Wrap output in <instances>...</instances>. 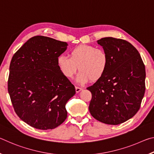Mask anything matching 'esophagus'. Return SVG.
<instances>
[{"instance_id": "1", "label": "esophagus", "mask_w": 154, "mask_h": 154, "mask_svg": "<svg viewBox=\"0 0 154 154\" xmlns=\"http://www.w3.org/2000/svg\"><path fill=\"white\" fill-rule=\"evenodd\" d=\"M82 90V88H79V87H75V90H76V92L77 93H79L81 90Z\"/></svg>"}]
</instances>
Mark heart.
Listing matches in <instances>:
<instances>
[{"label":"heart","instance_id":"1","mask_svg":"<svg viewBox=\"0 0 154 154\" xmlns=\"http://www.w3.org/2000/svg\"><path fill=\"white\" fill-rule=\"evenodd\" d=\"M70 58L60 55L57 58V64L62 75L71 78L77 70V82L85 83L90 79L96 82L100 79L107 69L109 56L103 49L90 45H80L70 51Z\"/></svg>","mask_w":154,"mask_h":154}]
</instances>
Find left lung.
Listing matches in <instances>:
<instances>
[{
    "label": "left lung",
    "instance_id": "left-lung-1",
    "mask_svg": "<svg viewBox=\"0 0 154 154\" xmlns=\"http://www.w3.org/2000/svg\"><path fill=\"white\" fill-rule=\"evenodd\" d=\"M108 54L105 75L87 88L92 93L89 111L98 121L118 125L132 118L145 90V68L139 51L128 41L113 37L97 41Z\"/></svg>",
    "mask_w": 154,
    "mask_h": 154
}]
</instances>
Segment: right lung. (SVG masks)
Masks as SVG:
<instances>
[{
	"label": "right lung",
	"mask_w": 154,
	"mask_h": 154,
	"mask_svg": "<svg viewBox=\"0 0 154 154\" xmlns=\"http://www.w3.org/2000/svg\"><path fill=\"white\" fill-rule=\"evenodd\" d=\"M68 44L35 36L18 49L9 66L8 92L15 113L40 130L54 129L67 118L65 105L75 88L64 76L57 58Z\"/></svg>",
	"instance_id": "obj_1"
}]
</instances>
